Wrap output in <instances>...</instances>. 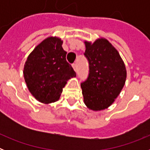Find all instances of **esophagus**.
Instances as JSON below:
<instances>
[{
    "instance_id": "esophagus-1",
    "label": "esophagus",
    "mask_w": 150,
    "mask_h": 150,
    "mask_svg": "<svg viewBox=\"0 0 150 150\" xmlns=\"http://www.w3.org/2000/svg\"><path fill=\"white\" fill-rule=\"evenodd\" d=\"M72 67H73V68H74V71H76V69H77V67H76V63H74V64H73Z\"/></svg>"
}]
</instances>
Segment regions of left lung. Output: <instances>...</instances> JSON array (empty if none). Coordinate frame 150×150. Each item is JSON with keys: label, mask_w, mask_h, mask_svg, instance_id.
Instances as JSON below:
<instances>
[{"label": "left lung", "mask_w": 150, "mask_h": 150, "mask_svg": "<svg viewBox=\"0 0 150 150\" xmlns=\"http://www.w3.org/2000/svg\"><path fill=\"white\" fill-rule=\"evenodd\" d=\"M84 43V55L89 64L88 78L81 83L84 104L91 110H104L124 87L126 67L117 50L105 38H98L94 43L85 40Z\"/></svg>", "instance_id": "left-lung-1"}]
</instances>
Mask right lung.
<instances>
[{"label": "right lung", "mask_w": 150, "mask_h": 150, "mask_svg": "<svg viewBox=\"0 0 150 150\" xmlns=\"http://www.w3.org/2000/svg\"><path fill=\"white\" fill-rule=\"evenodd\" d=\"M63 41L49 37L28 56L23 69L24 79L30 94L38 101L48 104L59 100L67 81L76 73L66 61Z\"/></svg>", "instance_id": "right-lung-1"}]
</instances>
